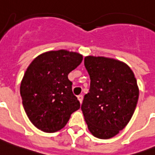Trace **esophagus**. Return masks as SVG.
I'll return each instance as SVG.
<instances>
[{
	"label": "esophagus",
	"instance_id": "obj_1",
	"mask_svg": "<svg viewBox=\"0 0 155 155\" xmlns=\"http://www.w3.org/2000/svg\"><path fill=\"white\" fill-rule=\"evenodd\" d=\"M78 99L79 102H80V103L81 104V103H82V101H83V96L82 95L78 96Z\"/></svg>",
	"mask_w": 155,
	"mask_h": 155
}]
</instances>
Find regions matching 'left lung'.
<instances>
[{
	"label": "left lung",
	"mask_w": 155,
	"mask_h": 155,
	"mask_svg": "<svg viewBox=\"0 0 155 155\" xmlns=\"http://www.w3.org/2000/svg\"><path fill=\"white\" fill-rule=\"evenodd\" d=\"M84 64L90 88L81 108L89 131L99 139H110L124 128L135 112L137 81L131 68L118 60L87 56Z\"/></svg>",
	"instance_id": "obj_1"
}]
</instances>
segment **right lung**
<instances>
[{
  "instance_id": "obj_1",
  "label": "right lung",
  "mask_w": 155,
  "mask_h": 155,
  "mask_svg": "<svg viewBox=\"0 0 155 155\" xmlns=\"http://www.w3.org/2000/svg\"><path fill=\"white\" fill-rule=\"evenodd\" d=\"M82 55L66 50L42 54L29 65L20 85L27 116L37 128L55 132L66 126L80 102L72 91L70 72L79 66Z\"/></svg>"
}]
</instances>
